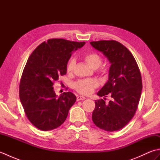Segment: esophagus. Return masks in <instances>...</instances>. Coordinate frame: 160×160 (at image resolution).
Returning a JSON list of instances; mask_svg holds the SVG:
<instances>
[{
    "instance_id": "34e87169",
    "label": "esophagus",
    "mask_w": 160,
    "mask_h": 160,
    "mask_svg": "<svg viewBox=\"0 0 160 160\" xmlns=\"http://www.w3.org/2000/svg\"><path fill=\"white\" fill-rule=\"evenodd\" d=\"M85 99V98H84V96H79L77 97V101H80V100H83Z\"/></svg>"
}]
</instances>
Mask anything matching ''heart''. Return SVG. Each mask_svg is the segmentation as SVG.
<instances>
[{"mask_svg": "<svg viewBox=\"0 0 160 160\" xmlns=\"http://www.w3.org/2000/svg\"><path fill=\"white\" fill-rule=\"evenodd\" d=\"M84 60L93 69H97L102 63V59L99 54L96 52L87 53L84 55ZM76 65V60L71 58L67 62L66 70L67 73H71ZM100 72L102 73V69L100 70ZM98 86V82L96 80L89 78V79H82L76 81L73 84V89L78 93L82 95H89L93 93L94 89Z\"/></svg>", "mask_w": 160, "mask_h": 160, "instance_id": "obj_1", "label": "heart"}]
</instances>
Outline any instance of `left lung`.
I'll return each instance as SVG.
<instances>
[{"mask_svg": "<svg viewBox=\"0 0 160 160\" xmlns=\"http://www.w3.org/2000/svg\"><path fill=\"white\" fill-rule=\"evenodd\" d=\"M90 43L111 64L108 80L98 95L105 98L109 95L112 100L108 103L106 98L95 100L92 120L104 131H118L130 122L137 111L142 89L140 71L132 54L120 42L111 40Z\"/></svg>", "mask_w": 160, "mask_h": 160, "instance_id": "obj_1", "label": "left lung"}]
</instances>
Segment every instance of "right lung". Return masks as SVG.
<instances>
[{"label":"right lung","mask_w":160,"mask_h":160,"mask_svg":"<svg viewBox=\"0 0 160 160\" xmlns=\"http://www.w3.org/2000/svg\"><path fill=\"white\" fill-rule=\"evenodd\" d=\"M85 42L52 38L38 45L27 61L19 85V96L28 120L42 131L58 128L65 121L76 97L71 92L56 97L55 81L67 73L71 53Z\"/></svg>","instance_id":"1"}]
</instances>
